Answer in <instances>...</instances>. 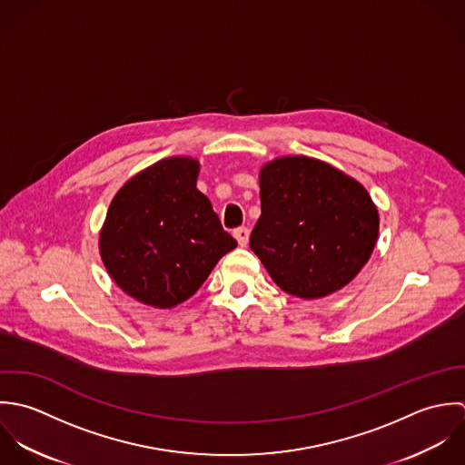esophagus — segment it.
<instances>
[{
  "label": "esophagus",
  "instance_id": "34e87169",
  "mask_svg": "<svg viewBox=\"0 0 465 465\" xmlns=\"http://www.w3.org/2000/svg\"><path fill=\"white\" fill-rule=\"evenodd\" d=\"M233 237L237 239V242H239V246H246L248 244V239H250V230L248 228H244V226H241V228H235L233 230Z\"/></svg>",
  "mask_w": 465,
  "mask_h": 465
}]
</instances>
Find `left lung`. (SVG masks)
Returning a JSON list of instances; mask_svg holds the SVG:
<instances>
[{
    "label": "left lung",
    "mask_w": 465,
    "mask_h": 465,
    "mask_svg": "<svg viewBox=\"0 0 465 465\" xmlns=\"http://www.w3.org/2000/svg\"><path fill=\"white\" fill-rule=\"evenodd\" d=\"M262 213L250 248L282 291L316 300L369 262L379 212L367 188L309 156H282L259 173Z\"/></svg>",
    "instance_id": "left-lung-1"
}]
</instances>
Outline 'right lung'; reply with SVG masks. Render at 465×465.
<instances>
[{
  "label": "right lung",
  "mask_w": 465,
  "mask_h": 465,
  "mask_svg": "<svg viewBox=\"0 0 465 465\" xmlns=\"http://www.w3.org/2000/svg\"><path fill=\"white\" fill-rule=\"evenodd\" d=\"M199 162L173 156L114 193L98 237L102 262L134 300L173 309L188 300L237 246L197 190Z\"/></svg>",
  "instance_id": "add662e5"
}]
</instances>
